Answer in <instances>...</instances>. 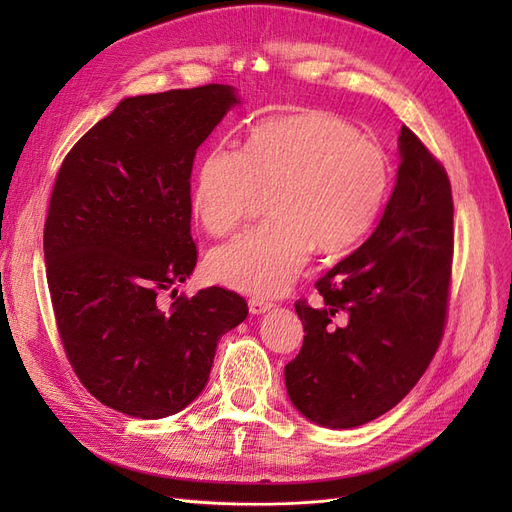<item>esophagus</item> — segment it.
Returning <instances> with one entry per match:
<instances>
[{
    "label": "esophagus",
    "instance_id": "1",
    "mask_svg": "<svg viewBox=\"0 0 512 512\" xmlns=\"http://www.w3.org/2000/svg\"><path fill=\"white\" fill-rule=\"evenodd\" d=\"M273 307V303L271 301H265V299H250V312L252 314H265V312H269V309Z\"/></svg>",
    "mask_w": 512,
    "mask_h": 512
}]
</instances>
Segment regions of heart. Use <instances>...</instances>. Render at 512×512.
<instances>
[{
	"label": "heart",
	"mask_w": 512,
	"mask_h": 512,
	"mask_svg": "<svg viewBox=\"0 0 512 512\" xmlns=\"http://www.w3.org/2000/svg\"><path fill=\"white\" fill-rule=\"evenodd\" d=\"M391 190L384 149L331 113L260 121L243 151L213 147L198 162L192 213L209 235H232L271 194L275 220L209 254L215 282L260 297L282 294L312 252L348 250L374 226Z\"/></svg>",
	"instance_id": "heart-1"
}]
</instances>
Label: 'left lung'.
<instances>
[{"label": "left lung", "instance_id": "8db88e82", "mask_svg": "<svg viewBox=\"0 0 512 512\" xmlns=\"http://www.w3.org/2000/svg\"><path fill=\"white\" fill-rule=\"evenodd\" d=\"M382 220L359 250L316 282L322 303H294L301 352L284 367L292 404L309 421L359 427L421 380L448 316L453 196L446 168L410 128Z\"/></svg>", "mask_w": 512, "mask_h": 512}]
</instances>
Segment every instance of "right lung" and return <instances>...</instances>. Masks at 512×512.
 Returning a JSON list of instances; mask_svg holds the SVG:
<instances>
[{"label": "right lung", "instance_id": "1", "mask_svg": "<svg viewBox=\"0 0 512 512\" xmlns=\"http://www.w3.org/2000/svg\"><path fill=\"white\" fill-rule=\"evenodd\" d=\"M237 102L215 83L126 98L59 166L44 222L59 339L85 389L123 414L183 410L205 389L220 337L247 316L241 294L220 286L174 298L198 260L196 149Z\"/></svg>", "mask_w": 512, "mask_h": 512}]
</instances>
